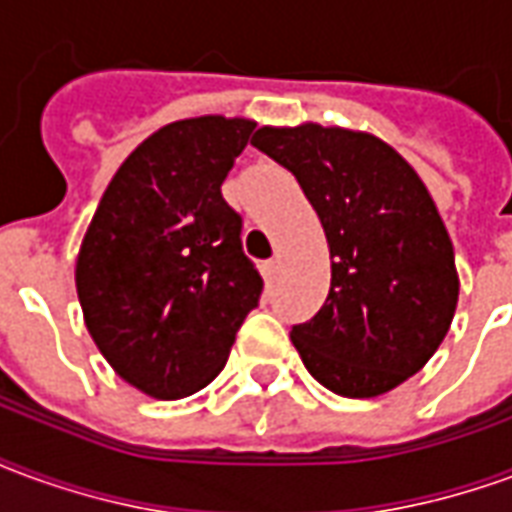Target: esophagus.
I'll use <instances>...</instances> for the list:
<instances>
[{
	"instance_id": "1",
	"label": "esophagus",
	"mask_w": 512,
	"mask_h": 512,
	"mask_svg": "<svg viewBox=\"0 0 512 512\" xmlns=\"http://www.w3.org/2000/svg\"><path fill=\"white\" fill-rule=\"evenodd\" d=\"M266 266H268V274H279V271H282V255L277 252V255L268 260Z\"/></svg>"
}]
</instances>
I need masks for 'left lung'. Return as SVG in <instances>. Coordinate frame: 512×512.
<instances>
[{
	"mask_svg": "<svg viewBox=\"0 0 512 512\" xmlns=\"http://www.w3.org/2000/svg\"><path fill=\"white\" fill-rule=\"evenodd\" d=\"M252 145L299 180L329 241V296L290 329L301 362L334 395L395 389L436 354L458 304L455 252L425 183L362 131L260 128Z\"/></svg>",
	"mask_w": 512,
	"mask_h": 512,
	"instance_id": "obj_1",
	"label": "left lung"
}]
</instances>
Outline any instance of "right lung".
<instances>
[{
  "instance_id": "right-lung-1",
  "label": "right lung",
  "mask_w": 512,
  "mask_h": 512,
  "mask_svg": "<svg viewBox=\"0 0 512 512\" xmlns=\"http://www.w3.org/2000/svg\"><path fill=\"white\" fill-rule=\"evenodd\" d=\"M255 131L208 115L169 123L123 161L76 260L84 323L145 395H194L222 373L263 277L222 183Z\"/></svg>"
}]
</instances>
